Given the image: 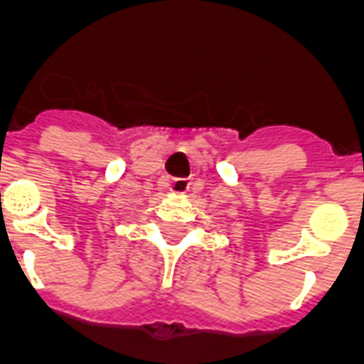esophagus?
I'll return each mask as SVG.
<instances>
[{
  "label": "esophagus",
  "instance_id": "obj_1",
  "mask_svg": "<svg viewBox=\"0 0 364 364\" xmlns=\"http://www.w3.org/2000/svg\"><path fill=\"white\" fill-rule=\"evenodd\" d=\"M173 193H177V195H183V193H187L189 191V181L187 179H173V183H171V189Z\"/></svg>",
  "mask_w": 364,
  "mask_h": 364
}]
</instances>
